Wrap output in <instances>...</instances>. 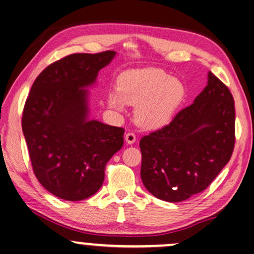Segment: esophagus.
I'll list each match as a JSON object with an SVG mask.
<instances>
[{
	"label": "esophagus",
	"instance_id": "34e87169",
	"mask_svg": "<svg viewBox=\"0 0 254 254\" xmlns=\"http://www.w3.org/2000/svg\"><path fill=\"white\" fill-rule=\"evenodd\" d=\"M126 141L127 142L128 145L134 144V142H135V134L133 133V132H127V133L126 134Z\"/></svg>",
	"mask_w": 254,
	"mask_h": 254
}]
</instances>
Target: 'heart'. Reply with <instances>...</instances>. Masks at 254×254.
I'll list each match as a JSON object with an SVG mask.
<instances>
[{
    "instance_id": "obj_1",
    "label": "heart",
    "mask_w": 254,
    "mask_h": 254,
    "mask_svg": "<svg viewBox=\"0 0 254 254\" xmlns=\"http://www.w3.org/2000/svg\"><path fill=\"white\" fill-rule=\"evenodd\" d=\"M117 91L108 94V106L119 112L126 103L137 106L135 122L148 130L169 124L185 96L183 83L158 67L124 71L117 79Z\"/></svg>"
}]
</instances>
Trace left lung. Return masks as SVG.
<instances>
[{
    "mask_svg": "<svg viewBox=\"0 0 254 254\" xmlns=\"http://www.w3.org/2000/svg\"><path fill=\"white\" fill-rule=\"evenodd\" d=\"M207 79V86L191 106L139 142L142 183L164 201H183L200 193L233 154L234 98L210 71Z\"/></svg>",
    "mask_w": 254,
    "mask_h": 254,
    "instance_id": "obj_1",
    "label": "left lung"
}]
</instances>
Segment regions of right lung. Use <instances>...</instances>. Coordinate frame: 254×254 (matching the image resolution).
<instances>
[{
  "instance_id": "obj_1",
  "label": "right lung",
  "mask_w": 254,
  "mask_h": 254,
  "mask_svg": "<svg viewBox=\"0 0 254 254\" xmlns=\"http://www.w3.org/2000/svg\"><path fill=\"white\" fill-rule=\"evenodd\" d=\"M116 52L72 54L46 67L25 103L21 127L33 171L46 190L78 201L101 188L124 128L90 120L88 88Z\"/></svg>"
}]
</instances>
